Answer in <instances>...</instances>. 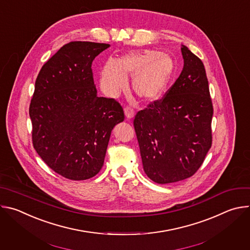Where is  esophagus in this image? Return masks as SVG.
<instances>
[{
	"mask_svg": "<svg viewBox=\"0 0 250 250\" xmlns=\"http://www.w3.org/2000/svg\"><path fill=\"white\" fill-rule=\"evenodd\" d=\"M125 115L127 120H131L134 117V111L131 106H125Z\"/></svg>",
	"mask_w": 250,
	"mask_h": 250,
	"instance_id": "obj_1",
	"label": "esophagus"
}]
</instances>
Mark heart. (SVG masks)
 Here are the masks:
<instances>
[{"label": "heart", "mask_w": 250, "mask_h": 250, "mask_svg": "<svg viewBox=\"0 0 250 250\" xmlns=\"http://www.w3.org/2000/svg\"><path fill=\"white\" fill-rule=\"evenodd\" d=\"M174 73V61L158 50L129 51L118 60L105 62L100 72V88L108 97H117L132 77L133 92L146 102H154L164 94Z\"/></svg>", "instance_id": "obj_1"}]
</instances>
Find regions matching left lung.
I'll return each instance as SVG.
<instances>
[{"instance_id": "8db88e82", "label": "left lung", "mask_w": 250, "mask_h": 250, "mask_svg": "<svg viewBox=\"0 0 250 250\" xmlns=\"http://www.w3.org/2000/svg\"><path fill=\"white\" fill-rule=\"evenodd\" d=\"M183 70L160 101L139 111L133 125L146 174L169 184L193 176L211 146L212 104L202 60L181 47Z\"/></svg>"}]
</instances>
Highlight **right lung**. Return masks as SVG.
Segmentation results:
<instances>
[{
    "instance_id": "add662e5",
    "label": "right lung",
    "mask_w": 250,
    "mask_h": 250,
    "mask_svg": "<svg viewBox=\"0 0 250 250\" xmlns=\"http://www.w3.org/2000/svg\"><path fill=\"white\" fill-rule=\"evenodd\" d=\"M110 44L72 42L41 69L29 105L32 144L42 159L70 180L99 173L116 125L125 120L114 99L98 97L92 62Z\"/></svg>"
}]
</instances>
